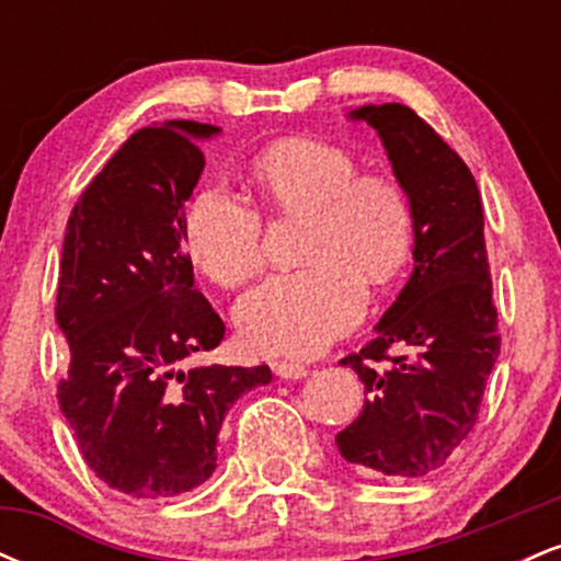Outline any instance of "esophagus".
Here are the masks:
<instances>
[{"label": "esophagus", "instance_id": "obj_1", "mask_svg": "<svg viewBox=\"0 0 561 561\" xmlns=\"http://www.w3.org/2000/svg\"><path fill=\"white\" fill-rule=\"evenodd\" d=\"M274 371L285 379H302L308 375V366L298 364V362H276Z\"/></svg>", "mask_w": 561, "mask_h": 561}]
</instances>
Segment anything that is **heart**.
Instances as JSON below:
<instances>
[{
	"mask_svg": "<svg viewBox=\"0 0 561 561\" xmlns=\"http://www.w3.org/2000/svg\"><path fill=\"white\" fill-rule=\"evenodd\" d=\"M250 176L268 208L308 221L300 253L308 266L250 289L237 302V330L263 356H308L362 319V276L382 285L401 272L414 210L401 184L358 173L351 152L321 139L276 141ZM184 242L192 263L221 287L242 285L261 268V218L221 186L192 197Z\"/></svg>",
	"mask_w": 561,
	"mask_h": 561,
	"instance_id": "obj_1",
	"label": "heart"
}]
</instances>
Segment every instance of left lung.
<instances>
[{
  "mask_svg": "<svg viewBox=\"0 0 561 561\" xmlns=\"http://www.w3.org/2000/svg\"><path fill=\"white\" fill-rule=\"evenodd\" d=\"M347 118L375 128L409 195L414 272L377 321L375 340L340 362L364 382L366 403L334 443L366 474L424 478L474 427L499 358L480 190L411 107L364 105ZM390 346L410 353L388 357Z\"/></svg>",
  "mask_w": 561,
  "mask_h": 561,
  "instance_id": "8db88e82",
  "label": "left lung"
}]
</instances>
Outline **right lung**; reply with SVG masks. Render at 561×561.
Returning a JSON list of instances; mask_svg holds the SVG:
<instances>
[{
    "label": "right lung",
    "instance_id": "1",
    "mask_svg": "<svg viewBox=\"0 0 561 561\" xmlns=\"http://www.w3.org/2000/svg\"><path fill=\"white\" fill-rule=\"evenodd\" d=\"M221 128H139L81 192L62 240L55 319L70 347L60 411L100 480L134 499H171L216 469L224 416L268 366H190L224 340L195 287L184 203Z\"/></svg>",
    "mask_w": 561,
    "mask_h": 561
}]
</instances>
